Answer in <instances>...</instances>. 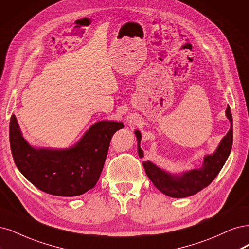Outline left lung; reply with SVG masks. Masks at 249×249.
<instances>
[{
	"instance_id": "obj_1",
	"label": "left lung",
	"mask_w": 249,
	"mask_h": 249,
	"mask_svg": "<svg viewBox=\"0 0 249 249\" xmlns=\"http://www.w3.org/2000/svg\"><path fill=\"white\" fill-rule=\"evenodd\" d=\"M227 117L232 123V118L228 106L226 110ZM136 138H138V150L139 155L142 158L143 156L142 150L140 147L142 135L141 132L135 130ZM232 145V124L227 135L222 139L221 142L215 153L208 155L204 159L203 166L198 170H192L183 174L182 176H172L160 170L157 166L150 161L142 163L145 167L146 174L149 179L153 182L155 187L161 191L163 195L171 197H187L197 194L198 191L207 187L219 174L222 166L226 163L227 159L231 153Z\"/></svg>"
}]
</instances>
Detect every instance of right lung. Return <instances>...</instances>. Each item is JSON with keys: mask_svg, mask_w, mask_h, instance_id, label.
<instances>
[{"mask_svg": "<svg viewBox=\"0 0 249 249\" xmlns=\"http://www.w3.org/2000/svg\"><path fill=\"white\" fill-rule=\"evenodd\" d=\"M124 126L121 122L100 121L73 148L37 150L22 138L17 118L12 115L9 125L11 153L19 172L38 189L53 196H75L96 185L110 140Z\"/></svg>", "mask_w": 249, "mask_h": 249, "instance_id": "add662e5", "label": "right lung"}]
</instances>
